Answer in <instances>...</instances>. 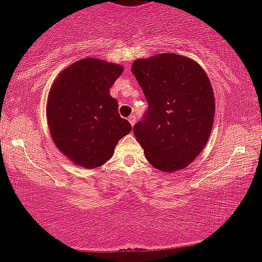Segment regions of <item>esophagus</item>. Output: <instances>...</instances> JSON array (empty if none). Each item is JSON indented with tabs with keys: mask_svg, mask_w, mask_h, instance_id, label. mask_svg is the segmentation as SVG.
Wrapping results in <instances>:
<instances>
[{
	"mask_svg": "<svg viewBox=\"0 0 262 262\" xmlns=\"http://www.w3.org/2000/svg\"><path fill=\"white\" fill-rule=\"evenodd\" d=\"M128 121L132 125H134V123H135V116H134V114H132V116L128 117Z\"/></svg>",
	"mask_w": 262,
	"mask_h": 262,
	"instance_id": "1",
	"label": "esophagus"
}]
</instances>
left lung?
Masks as SVG:
<instances>
[{"label": "left lung", "instance_id": "obj_1", "mask_svg": "<svg viewBox=\"0 0 262 262\" xmlns=\"http://www.w3.org/2000/svg\"><path fill=\"white\" fill-rule=\"evenodd\" d=\"M132 73L149 104L133 128L146 160L162 172L185 169L206 146L214 121L206 71L194 60L164 53L137 59Z\"/></svg>", "mask_w": 262, "mask_h": 262}]
</instances>
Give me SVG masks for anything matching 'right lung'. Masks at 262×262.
Masks as SVG:
<instances>
[{
    "label": "right lung",
    "mask_w": 262,
    "mask_h": 262,
    "mask_svg": "<svg viewBox=\"0 0 262 262\" xmlns=\"http://www.w3.org/2000/svg\"><path fill=\"white\" fill-rule=\"evenodd\" d=\"M123 70L122 65L101 59H81L64 69L50 87V135L59 151L76 166L95 169L106 164L119 139L132 130L110 95Z\"/></svg>",
    "instance_id": "obj_1"
}]
</instances>
